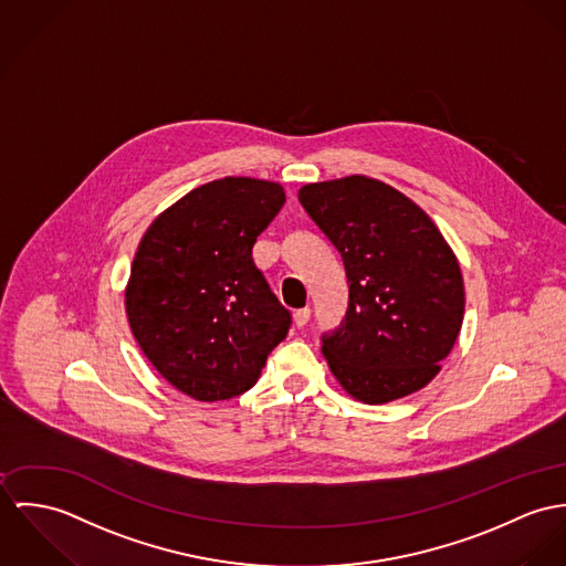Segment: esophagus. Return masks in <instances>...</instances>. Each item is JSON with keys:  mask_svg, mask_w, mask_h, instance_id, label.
Listing matches in <instances>:
<instances>
[{"mask_svg": "<svg viewBox=\"0 0 566 566\" xmlns=\"http://www.w3.org/2000/svg\"><path fill=\"white\" fill-rule=\"evenodd\" d=\"M308 318H311V308H300L293 313V321L297 327H304L308 323Z\"/></svg>", "mask_w": 566, "mask_h": 566, "instance_id": "esophagus-1", "label": "esophagus"}]
</instances>
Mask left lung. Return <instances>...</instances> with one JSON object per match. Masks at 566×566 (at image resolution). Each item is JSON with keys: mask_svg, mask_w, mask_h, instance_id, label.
Wrapping results in <instances>:
<instances>
[{"mask_svg": "<svg viewBox=\"0 0 566 566\" xmlns=\"http://www.w3.org/2000/svg\"><path fill=\"white\" fill-rule=\"evenodd\" d=\"M300 201L343 255L349 282L345 323L323 336L329 371L363 403L428 386L464 318L460 264L437 223L367 176L306 185Z\"/></svg>", "mask_w": 566, "mask_h": 566, "instance_id": "obj_1", "label": "left lung"}]
</instances>
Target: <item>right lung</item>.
I'll list each match as a JSON object with an SVG mask.
<instances>
[{"mask_svg": "<svg viewBox=\"0 0 566 566\" xmlns=\"http://www.w3.org/2000/svg\"><path fill=\"white\" fill-rule=\"evenodd\" d=\"M286 201L282 185L221 178L160 212L134 253L126 314L154 369L197 401L250 390L291 327L253 264L260 232Z\"/></svg>", "mask_w": 566, "mask_h": 566, "instance_id": "obj_1", "label": "right lung"}]
</instances>
